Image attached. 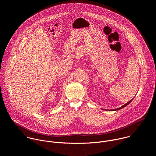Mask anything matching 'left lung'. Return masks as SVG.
<instances>
[{
  "label": "left lung",
  "mask_w": 156,
  "mask_h": 156,
  "mask_svg": "<svg viewBox=\"0 0 156 156\" xmlns=\"http://www.w3.org/2000/svg\"><path fill=\"white\" fill-rule=\"evenodd\" d=\"M135 98V97H134ZM134 98H133L131 100H130L129 102H128L127 103H126L125 104H124V105H123L122 106H121L120 107H119V108H115V109H111V110H108V109H103V110H108V111H117V110H120V109H122V108H123V107H125L126 105H128L132 101H133V99H134Z\"/></svg>",
  "instance_id": "obj_1"
}]
</instances>
